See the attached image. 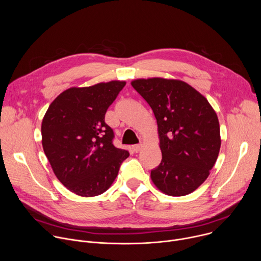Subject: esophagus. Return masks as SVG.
<instances>
[{"label":"esophagus","mask_w":261,"mask_h":261,"mask_svg":"<svg viewBox=\"0 0 261 261\" xmlns=\"http://www.w3.org/2000/svg\"><path fill=\"white\" fill-rule=\"evenodd\" d=\"M141 147H142V144H141V143H139V144H134V145L131 146V150H132L134 153H138V152L141 150Z\"/></svg>","instance_id":"34e87169"}]
</instances>
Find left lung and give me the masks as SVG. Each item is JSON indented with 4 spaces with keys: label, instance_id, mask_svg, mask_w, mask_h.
<instances>
[{
    "label": "left lung",
    "instance_id": "obj_1",
    "mask_svg": "<svg viewBox=\"0 0 261 261\" xmlns=\"http://www.w3.org/2000/svg\"><path fill=\"white\" fill-rule=\"evenodd\" d=\"M136 92L157 120L161 163L151 170L156 187L170 196H184L207 178L220 146L218 117L208 101L181 81L136 80Z\"/></svg>",
    "mask_w": 261,
    "mask_h": 261
}]
</instances>
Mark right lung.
<instances>
[{
	"label": "right lung",
	"instance_id": "right-lung-1",
	"mask_svg": "<svg viewBox=\"0 0 261 261\" xmlns=\"http://www.w3.org/2000/svg\"><path fill=\"white\" fill-rule=\"evenodd\" d=\"M125 82L71 88L49 105L42 121L44 153L59 180L71 192L91 197L105 192L116 179L127 150L114 145L106 123L108 107Z\"/></svg>",
	"mask_w": 261,
	"mask_h": 261
}]
</instances>
